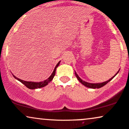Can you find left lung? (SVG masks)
Segmentation results:
<instances>
[{
  "label": "left lung",
  "mask_w": 129,
  "mask_h": 129,
  "mask_svg": "<svg viewBox=\"0 0 129 129\" xmlns=\"http://www.w3.org/2000/svg\"><path fill=\"white\" fill-rule=\"evenodd\" d=\"M119 72V71H118ZM118 72H117V73L116 74V75L118 73ZM75 75H76L77 79H78V80H79V81L80 83H81V84H83V85L86 86V87H89V88H92V89H96V88H100V87H103V86H104V85H106V84H107V83H109V81H110L111 80H112V78H113V77H115V76L116 75H115V76H113V77H112L110 79H109L108 80V81H105V82H103V83H87V82H86V81H83V80H82L81 79V78H80L79 76H78V75H77V74L76 73V72H75Z\"/></svg>",
  "instance_id": "obj_1"
}]
</instances>
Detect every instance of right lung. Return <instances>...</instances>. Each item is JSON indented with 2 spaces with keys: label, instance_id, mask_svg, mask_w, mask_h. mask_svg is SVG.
<instances>
[{
  "label": "right lung",
  "instance_id": "right-lung-1",
  "mask_svg": "<svg viewBox=\"0 0 129 129\" xmlns=\"http://www.w3.org/2000/svg\"><path fill=\"white\" fill-rule=\"evenodd\" d=\"M60 61H59L58 63H57V64L56 65L55 69H54V71H53V72L52 73V74L51 75V76H50L49 78H48V79L45 80V81H42V82H39V83H36V82H31V81H30V82H29V81H23V80H20L19 79V78H17L16 76H14V75H13V77H14L16 79H17V80H19V81H20L21 83H23V84L25 85L26 87H27L28 88L30 89H38V88H41V87H43L44 86H46L47 84L49 83L50 81H51L53 79V78H54V77L55 76V71H56V68L58 66L59 64H60Z\"/></svg>",
  "mask_w": 129,
  "mask_h": 129
}]
</instances>
